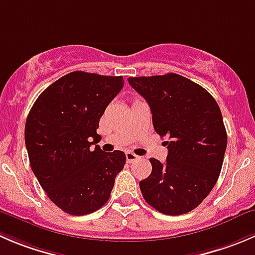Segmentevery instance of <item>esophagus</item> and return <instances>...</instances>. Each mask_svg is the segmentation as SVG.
Wrapping results in <instances>:
<instances>
[{"label":"esophagus","instance_id":"obj_1","mask_svg":"<svg viewBox=\"0 0 255 255\" xmlns=\"http://www.w3.org/2000/svg\"><path fill=\"white\" fill-rule=\"evenodd\" d=\"M139 158L140 157H138L137 154H134V153H132V152H127V153H126V159H127L128 163H133V162H134V160L139 159Z\"/></svg>","mask_w":255,"mask_h":255}]
</instances>
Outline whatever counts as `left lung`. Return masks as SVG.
Wrapping results in <instances>:
<instances>
[{
	"instance_id": "obj_1",
	"label": "left lung",
	"mask_w": 255,
	"mask_h": 255,
	"mask_svg": "<svg viewBox=\"0 0 255 255\" xmlns=\"http://www.w3.org/2000/svg\"><path fill=\"white\" fill-rule=\"evenodd\" d=\"M128 82L149 105L155 132L169 138L165 163L150 158L152 173L139 182L143 198L167 216L193 211L211 193L223 164L227 130L218 103L177 73Z\"/></svg>"
}]
</instances>
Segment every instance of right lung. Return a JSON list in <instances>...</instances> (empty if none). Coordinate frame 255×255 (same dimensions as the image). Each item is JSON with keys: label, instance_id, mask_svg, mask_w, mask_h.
Masks as SVG:
<instances>
[{"label": "right lung", "instance_id": "add662e5", "mask_svg": "<svg viewBox=\"0 0 255 255\" xmlns=\"http://www.w3.org/2000/svg\"><path fill=\"white\" fill-rule=\"evenodd\" d=\"M122 76L76 71L47 87L24 126L29 164L48 198L72 216H86L110 199L126 164L122 150L96 144L100 118L123 88Z\"/></svg>", "mask_w": 255, "mask_h": 255}]
</instances>
